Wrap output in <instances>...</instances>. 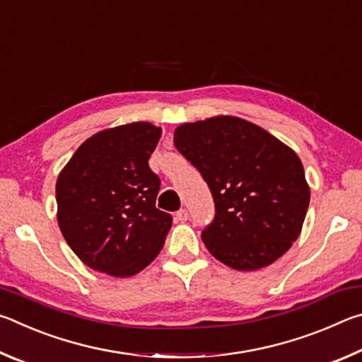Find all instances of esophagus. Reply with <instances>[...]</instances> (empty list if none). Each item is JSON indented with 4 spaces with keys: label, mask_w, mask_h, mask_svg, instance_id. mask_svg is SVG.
<instances>
[{
    "label": "esophagus",
    "mask_w": 362,
    "mask_h": 362,
    "mask_svg": "<svg viewBox=\"0 0 362 362\" xmlns=\"http://www.w3.org/2000/svg\"><path fill=\"white\" fill-rule=\"evenodd\" d=\"M188 217H189V216H188V211H187V209H180L179 212L175 214V218L179 220V222H187Z\"/></svg>",
    "instance_id": "1"
}]
</instances>
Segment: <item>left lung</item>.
<instances>
[{
    "label": "left lung",
    "instance_id": "1",
    "mask_svg": "<svg viewBox=\"0 0 362 362\" xmlns=\"http://www.w3.org/2000/svg\"><path fill=\"white\" fill-rule=\"evenodd\" d=\"M174 145L212 193L216 216L201 238L217 260L252 272L291 249L308 211L310 188L289 146L235 116L182 124Z\"/></svg>",
    "mask_w": 362,
    "mask_h": 362
}]
</instances>
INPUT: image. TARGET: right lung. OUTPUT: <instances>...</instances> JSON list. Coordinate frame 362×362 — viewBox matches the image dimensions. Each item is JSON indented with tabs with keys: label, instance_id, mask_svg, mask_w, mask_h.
Here are the masks:
<instances>
[{
	"label": "right lung",
	"instance_id": "obj_1",
	"mask_svg": "<svg viewBox=\"0 0 362 362\" xmlns=\"http://www.w3.org/2000/svg\"><path fill=\"white\" fill-rule=\"evenodd\" d=\"M159 137L150 122L97 132L60 173L59 226L84 265L126 278L161 250L173 216L156 207L161 180L148 166Z\"/></svg>",
	"mask_w": 362,
	"mask_h": 362
}]
</instances>
